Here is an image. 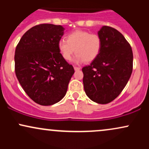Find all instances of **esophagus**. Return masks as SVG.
Returning <instances> with one entry per match:
<instances>
[{"mask_svg":"<svg viewBox=\"0 0 149 149\" xmlns=\"http://www.w3.org/2000/svg\"><path fill=\"white\" fill-rule=\"evenodd\" d=\"M74 70L75 71H79V70L80 69V67H77V66H74Z\"/></svg>","mask_w":149,"mask_h":149,"instance_id":"1","label":"esophagus"}]
</instances>
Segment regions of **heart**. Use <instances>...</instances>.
I'll list each match as a JSON object with an SVG mask.
<instances>
[{
	"label": "heart",
	"mask_w": 149,
	"mask_h": 149,
	"mask_svg": "<svg viewBox=\"0 0 149 149\" xmlns=\"http://www.w3.org/2000/svg\"><path fill=\"white\" fill-rule=\"evenodd\" d=\"M102 40L98 35L83 30L71 32L66 40L62 39L58 42V49L65 60H71L76 51L74 62L76 64L93 61L100 54Z\"/></svg>",
	"instance_id": "b5f03b06"
}]
</instances>
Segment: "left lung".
Listing matches in <instances>:
<instances>
[{
    "instance_id": "8db88e82",
    "label": "left lung",
    "mask_w": 149,
    "mask_h": 149,
    "mask_svg": "<svg viewBox=\"0 0 149 149\" xmlns=\"http://www.w3.org/2000/svg\"><path fill=\"white\" fill-rule=\"evenodd\" d=\"M101 51L89 66L83 68L87 96L97 104L114 100L123 91L132 72V50L123 34L103 26L98 31Z\"/></svg>"
}]
</instances>
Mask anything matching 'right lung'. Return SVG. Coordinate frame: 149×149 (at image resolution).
<instances>
[{"label": "right lung", "mask_w": 149, "mask_h": 149, "mask_svg": "<svg viewBox=\"0 0 149 149\" xmlns=\"http://www.w3.org/2000/svg\"><path fill=\"white\" fill-rule=\"evenodd\" d=\"M64 30L51 24L35 26L24 34L15 49L17 78L27 95L40 105L62 100L74 73L58 49Z\"/></svg>", "instance_id": "1"}]
</instances>
